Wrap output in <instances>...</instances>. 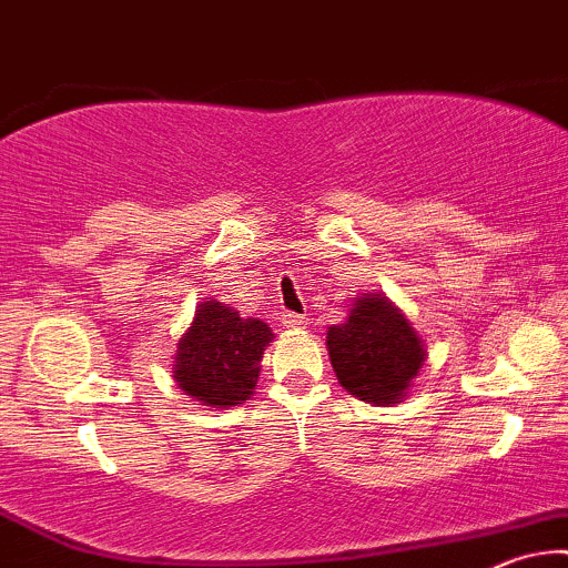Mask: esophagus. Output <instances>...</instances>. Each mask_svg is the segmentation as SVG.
<instances>
[{"label":"esophagus","mask_w":568,"mask_h":568,"mask_svg":"<svg viewBox=\"0 0 568 568\" xmlns=\"http://www.w3.org/2000/svg\"><path fill=\"white\" fill-rule=\"evenodd\" d=\"M280 320H283L285 327H304L306 325L304 314H296V312H285Z\"/></svg>","instance_id":"esophagus-1"}]
</instances>
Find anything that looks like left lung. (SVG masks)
Wrapping results in <instances>:
<instances>
[{
  "label": "left lung",
  "instance_id": "left-lung-1",
  "mask_svg": "<svg viewBox=\"0 0 568 568\" xmlns=\"http://www.w3.org/2000/svg\"><path fill=\"white\" fill-rule=\"evenodd\" d=\"M327 351L337 383L372 404H398L427 356L404 314L379 293H364L348 320L327 329Z\"/></svg>",
  "mask_w": 568,
  "mask_h": 568
}]
</instances>
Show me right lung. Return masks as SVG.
<instances>
[{
  "label": "right lung",
  "mask_w": 568,
  "mask_h": 568,
  "mask_svg": "<svg viewBox=\"0 0 568 568\" xmlns=\"http://www.w3.org/2000/svg\"><path fill=\"white\" fill-rule=\"evenodd\" d=\"M272 329L262 320H241L220 301H204L178 343L175 377L191 398L206 406H235L254 393Z\"/></svg>",
  "instance_id": "obj_1"
}]
</instances>
